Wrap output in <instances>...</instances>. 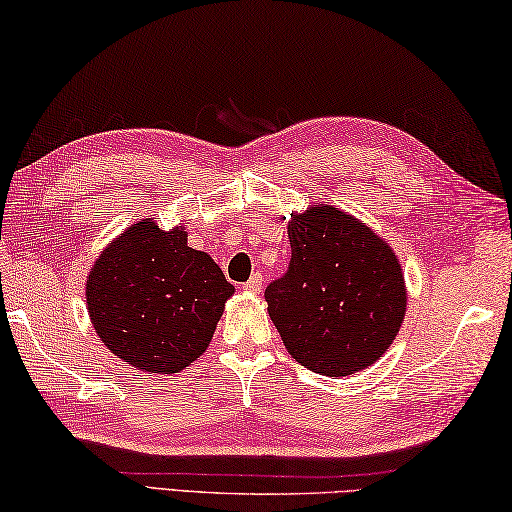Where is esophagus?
Returning <instances> with one entry per match:
<instances>
[{"mask_svg":"<svg viewBox=\"0 0 512 512\" xmlns=\"http://www.w3.org/2000/svg\"><path fill=\"white\" fill-rule=\"evenodd\" d=\"M243 289H245V292H254V294H258L260 289H263V276H260L258 272H256V274H252V278H249V281L243 285Z\"/></svg>","mask_w":512,"mask_h":512,"instance_id":"1","label":"esophagus"}]
</instances>
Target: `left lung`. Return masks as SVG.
Masks as SVG:
<instances>
[{
    "mask_svg": "<svg viewBox=\"0 0 512 512\" xmlns=\"http://www.w3.org/2000/svg\"><path fill=\"white\" fill-rule=\"evenodd\" d=\"M287 231L292 260L265 289L287 352L325 376L368 368L388 350L406 314L397 256L336 207H310Z\"/></svg>",
    "mask_w": 512,
    "mask_h": 512,
    "instance_id": "left-lung-1",
    "label": "left lung"
}]
</instances>
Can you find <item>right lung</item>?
Instances as JSON below:
<instances>
[{
    "label": "right lung",
    "instance_id": "1",
    "mask_svg": "<svg viewBox=\"0 0 512 512\" xmlns=\"http://www.w3.org/2000/svg\"><path fill=\"white\" fill-rule=\"evenodd\" d=\"M234 294L187 231L144 220L113 240L86 281V303L102 343L149 374H173L207 350Z\"/></svg>",
    "mask_w": 512,
    "mask_h": 512
}]
</instances>
